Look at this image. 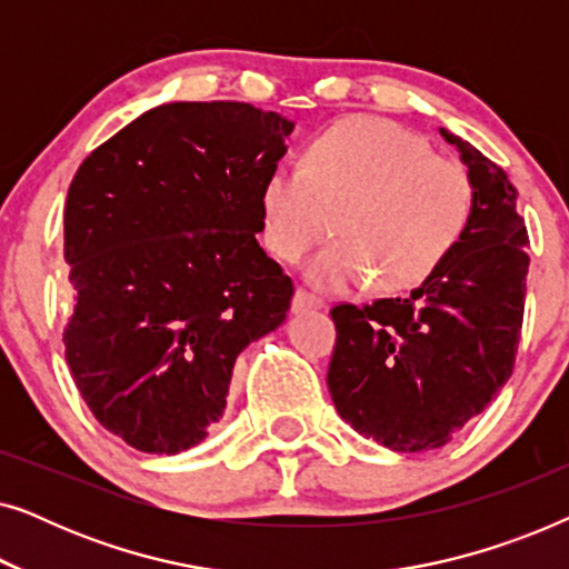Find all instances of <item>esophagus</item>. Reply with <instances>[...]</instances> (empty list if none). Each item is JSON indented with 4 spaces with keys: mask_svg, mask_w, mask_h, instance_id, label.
<instances>
[{
    "mask_svg": "<svg viewBox=\"0 0 569 569\" xmlns=\"http://www.w3.org/2000/svg\"><path fill=\"white\" fill-rule=\"evenodd\" d=\"M316 308H323V300L316 298L313 292H308V290H302V287H298V290H295V298H292L295 313H302V310H316Z\"/></svg>",
    "mask_w": 569,
    "mask_h": 569,
    "instance_id": "34e87169",
    "label": "esophagus"
}]
</instances>
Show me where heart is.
Returning <instances> with one entry per match:
<instances>
[{"label": "heart", "instance_id": "1", "mask_svg": "<svg viewBox=\"0 0 569 569\" xmlns=\"http://www.w3.org/2000/svg\"><path fill=\"white\" fill-rule=\"evenodd\" d=\"M263 243L300 261L331 232L339 240L308 263L329 292L372 284L403 292L422 284L461 243L473 214L463 166L425 137L378 116H352L308 144L302 168L279 166L261 189Z\"/></svg>", "mask_w": 569, "mask_h": 569}]
</instances>
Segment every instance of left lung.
I'll return each instance as SVG.
<instances>
[{"label": "left lung", "mask_w": 569, "mask_h": 569, "mask_svg": "<svg viewBox=\"0 0 569 569\" xmlns=\"http://www.w3.org/2000/svg\"><path fill=\"white\" fill-rule=\"evenodd\" d=\"M456 144L473 183L469 230L409 298L331 308L329 391L339 417L399 453L446 446L508 383L523 329L528 232L516 186L477 147Z\"/></svg>", "instance_id": "obj_1"}]
</instances>
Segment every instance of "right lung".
<instances>
[{"label": "right lung", "mask_w": 569, "mask_h": 569, "mask_svg": "<svg viewBox=\"0 0 569 569\" xmlns=\"http://www.w3.org/2000/svg\"><path fill=\"white\" fill-rule=\"evenodd\" d=\"M295 123L251 103H166L92 150L64 207L74 386L108 432L181 453L220 422L236 357L284 321L263 181Z\"/></svg>", "instance_id": "add662e5"}]
</instances>
